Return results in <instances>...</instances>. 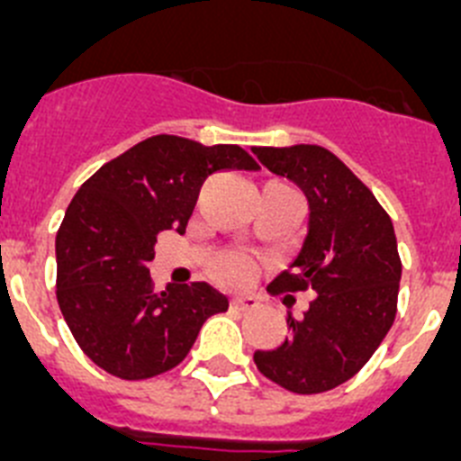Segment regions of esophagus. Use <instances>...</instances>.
I'll list each match as a JSON object with an SVG mask.
<instances>
[{
	"mask_svg": "<svg viewBox=\"0 0 461 461\" xmlns=\"http://www.w3.org/2000/svg\"><path fill=\"white\" fill-rule=\"evenodd\" d=\"M231 310H239V312H246V310L257 308V298L250 296V294H243V296H234L230 301Z\"/></svg>",
	"mask_w": 461,
	"mask_h": 461,
	"instance_id": "esophagus-1",
	"label": "esophagus"
}]
</instances>
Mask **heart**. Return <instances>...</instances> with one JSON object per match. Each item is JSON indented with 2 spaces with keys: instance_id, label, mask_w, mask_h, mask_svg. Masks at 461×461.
I'll return each instance as SVG.
<instances>
[{
  "instance_id": "b5f03b06",
  "label": "heart",
  "mask_w": 461,
  "mask_h": 461,
  "mask_svg": "<svg viewBox=\"0 0 461 461\" xmlns=\"http://www.w3.org/2000/svg\"><path fill=\"white\" fill-rule=\"evenodd\" d=\"M252 273H255V264H252L250 257L236 250L222 252L211 264V276H213V280L225 285V287H240V285H246L252 277Z\"/></svg>"
}]
</instances>
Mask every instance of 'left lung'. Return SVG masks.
<instances>
[{
  "mask_svg": "<svg viewBox=\"0 0 461 461\" xmlns=\"http://www.w3.org/2000/svg\"><path fill=\"white\" fill-rule=\"evenodd\" d=\"M252 153L292 179L310 204L305 243L268 292L314 294L301 319L287 312L289 338L277 349L255 351L257 370L298 395L333 391L358 375L395 321V230L370 188L329 149L296 144Z\"/></svg>",
  "mask_w": 461,
  "mask_h": 461,
  "instance_id": "obj_1",
  "label": "left lung"
}]
</instances>
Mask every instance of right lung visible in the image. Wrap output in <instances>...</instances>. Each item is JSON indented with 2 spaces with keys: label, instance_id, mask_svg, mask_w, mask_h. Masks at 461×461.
<instances>
[{
  "label": "right lung",
  "instance_id": "obj_1",
  "mask_svg": "<svg viewBox=\"0 0 461 461\" xmlns=\"http://www.w3.org/2000/svg\"><path fill=\"white\" fill-rule=\"evenodd\" d=\"M259 169L236 144L153 135L80 185L57 231V303L86 358L126 381L151 379L188 356L227 296L206 282L153 289L147 264L165 230L184 234L213 172Z\"/></svg>",
  "mask_w": 461,
  "mask_h": 461
}]
</instances>
